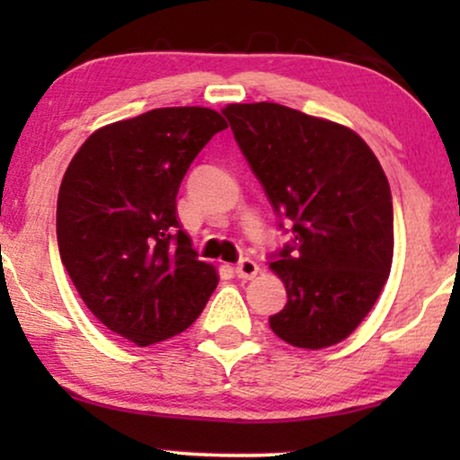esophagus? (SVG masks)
Listing matches in <instances>:
<instances>
[{
    "instance_id": "34e87169",
    "label": "esophagus",
    "mask_w": 460,
    "mask_h": 460,
    "mask_svg": "<svg viewBox=\"0 0 460 460\" xmlns=\"http://www.w3.org/2000/svg\"><path fill=\"white\" fill-rule=\"evenodd\" d=\"M257 272H260V266H257V261H252L251 257H244V260L235 263V274L240 279H252Z\"/></svg>"
}]
</instances>
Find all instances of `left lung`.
<instances>
[{
	"instance_id": "left-lung-1",
	"label": "left lung",
	"mask_w": 460,
	"mask_h": 460,
	"mask_svg": "<svg viewBox=\"0 0 460 460\" xmlns=\"http://www.w3.org/2000/svg\"><path fill=\"white\" fill-rule=\"evenodd\" d=\"M237 146L292 240L270 268L288 303L270 329L288 344H340L374 307L394 260L392 190L352 129L279 103L223 110Z\"/></svg>"
}]
</instances>
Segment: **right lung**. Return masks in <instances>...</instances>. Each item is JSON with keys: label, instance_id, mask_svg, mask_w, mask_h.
<instances>
[{"label": "right lung", "instance_id": "obj_1", "mask_svg": "<svg viewBox=\"0 0 460 460\" xmlns=\"http://www.w3.org/2000/svg\"><path fill=\"white\" fill-rule=\"evenodd\" d=\"M223 129L209 108H157L97 129L68 164L56 214L60 260L94 318L134 344L186 331L218 285L179 225L177 192Z\"/></svg>", "mask_w": 460, "mask_h": 460}]
</instances>
